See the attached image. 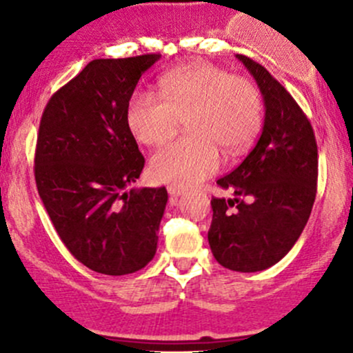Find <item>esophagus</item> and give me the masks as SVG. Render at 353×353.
Listing matches in <instances>:
<instances>
[{
	"mask_svg": "<svg viewBox=\"0 0 353 353\" xmlns=\"http://www.w3.org/2000/svg\"><path fill=\"white\" fill-rule=\"evenodd\" d=\"M167 191H169L170 196H174V198L181 196V194L184 193L183 188H179V186H172V184H170V186H167Z\"/></svg>",
	"mask_w": 353,
	"mask_h": 353,
	"instance_id": "1",
	"label": "esophagus"
}]
</instances>
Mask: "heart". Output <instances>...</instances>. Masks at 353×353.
<instances>
[{"label":"heart","mask_w":353,"mask_h":353,"mask_svg":"<svg viewBox=\"0 0 353 353\" xmlns=\"http://www.w3.org/2000/svg\"><path fill=\"white\" fill-rule=\"evenodd\" d=\"M186 119L191 134L155 152L150 176L172 186H194L219 170L227 155H241L263 124V99L248 78L208 63H191L160 78V95L137 90L126 105V123L143 145H162Z\"/></svg>","instance_id":"1"}]
</instances>
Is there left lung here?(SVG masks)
<instances>
[{
  "label": "left lung",
  "mask_w": 353,
  "mask_h": 353,
  "mask_svg": "<svg viewBox=\"0 0 353 353\" xmlns=\"http://www.w3.org/2000/svg\"><path fill=\"white\" fill-rule=\"evenodd\" d=\"M237 59L261 90L265 124L243 163L216 181L236 198H212L208 243L220 265L251 273L279 263L301 237L316 199L318 145L285 87L248 56Z\"/></svg>",
  "instance_id": "left-lung-1"
}]
</instances>
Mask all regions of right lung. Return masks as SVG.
<instances>
[{
    "label": "right lung",
    "instance_id": "obj_1",
    "mask_svg": "<svg viewBox=\"0 0 353 353\" xmlns=\"http://www.w3.org/2000/svg\"><path fill=\"white\" fill-rule=\"evenodd\" d=\"M159 58L94 59L54 92L41 117L39 196L68 251L102 275L138 272L157 251L167 190L126 191L145 165L126 105Z\"/></svg>",
    "mask_w": 353,
    "mask_h": 353
}]
</instances>
